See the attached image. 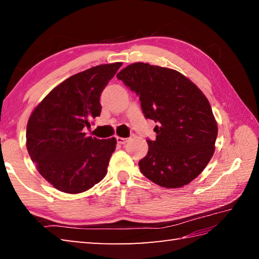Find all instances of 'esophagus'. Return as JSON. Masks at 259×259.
Masks as SVG:
<instances>
[{
    "label": "esophagus",
    "mask_w": 259,
    "mask_h": 259,
    "mask_svg": "<svg viewBox=\"0 0 259 259\" xmlns=\"http://www.w3.org/2000/svg\"><path fill=\"white\" fill-rule=\"evenodd\" d=\"M126 141H128V140H126V138H122V137H118V138H117V142L119 145H124Z\"/></svg>",
    "instance_id": "1"
}]
</instances>
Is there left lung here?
<instances>
[{
  "instance_id": "left-lung-1",
  "label": "left lung",
  "mask_w": 259,
  "mask_h": 259,
  "mask_svg": "<svg viewBox=\"0 0 259 259\" xmlns=\"http://www.w3.org/2000/svg\"><path fill=\"white\" fill-rule=\"evenodd\" d=\"M117 78L139 96L145 118L157 123L140 171L164 188L188 185L214 152L218 126L206 96L178 71L149 63L130 64Z\"/></svg>"
}]
</instances>
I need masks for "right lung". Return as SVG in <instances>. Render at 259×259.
I'll return each instance as SVG.
<instances>
[{
    "instance_id": "1",
    "label": "right lung",
    "mask_w": 259,
    "mask_h": 259,
    "mask_svg": "<svg viewBox=\"0 0 259 259\" xmlns=\"http://www.w3.org/2000/svg\"><path fill=\"white\" fill-rule=\"evenodd\" d=\"M122 65L100 64L70 76L37 104L26 125V149L37 171L54 188L80 194L106 177L117 139L87 137L101 113L100 96Z\"/></svg>"
}]
</instances>
